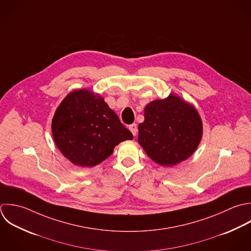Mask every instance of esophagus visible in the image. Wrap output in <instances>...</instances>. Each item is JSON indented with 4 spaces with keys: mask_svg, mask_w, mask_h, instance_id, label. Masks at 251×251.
<instances>
[{
    "mask_svg": "<svg viewBox=\"0 0 251 251\" xmlns=\"http://www.w3.org/2000/svg\"><path fill=\"white\" fill-rule=\"evenodd\" d=\"M129 130L131 131V133H132L134 136H136V135H137V133H138V127H137V124H131V125L129 126Z\"/></svg>",
    "mask_w": 251,
    "mask_h": 251,
    "instance_id": "34e87169",
    "label": "esophagus"
}]
</instances>
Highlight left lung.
<instances>
[{
    "label": "left lung",
    "mask_w": 251,
    "mask_h": 251,
    "mask_svg": "<svg viewBox=\"0 0 251 251\" xmlns=\"http://www.w3.org/2000/svg\"><path fill=\"white\" fill-rule=\"evenodd\" d=\"M201 137L202 123L197 109L171 95L146 106L138 141L154 162L172 166L189 158Z\"/></svg>",
    "instance_id": "1"
}]
</instances>
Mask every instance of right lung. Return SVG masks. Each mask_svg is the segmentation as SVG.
I'll return each instance as SVG.
<instances>
[{
    "label": "right lung",
    "instance_id": "1",
    "mask_svg": "<svg viewBox=\"0 0 251 251\" xmlns=\"http://www.w3.org/2000/svg\"><path fill=\"white\" fill-rule=\"evenodd\" d=\"M56 147L72 163L93 167L112 152L132 133L101 97L90 91L70 93L57 107L51 122Z\"/></svg>",
    "mask_w": 251,
    "mask_h": 251
}]
</instances>
